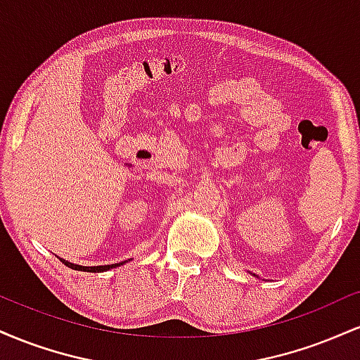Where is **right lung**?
I'll return each mask as SVG.
<instances>
[{
	"label": "right lung",
	"instance_id": "1",
	"mask_svg": "<svg viewBox=\"0 0 360 360\" xmlns=\"http://www.w3.org/2000/svg\"><path fill=\"white\" fill-rule=\"evenodd\" d=\"M62 262L65 264L68 267H71V269H76V271H89V272H103V271H108V269H113V267L120 266V264H111V266H94V267H84V266H77V264H72V262H68V260L60 259Z\"/></svg>",
	"mask_w": 360,
	"mask_h": 360
}]
</instances>
